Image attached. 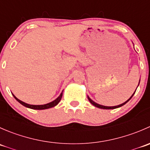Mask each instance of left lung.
<instances>
[{
	"mask_svg": "<svg viewBox=\"0 0 150 150\" xmlns=\"http://www.w3.org/2000/svg\"><path fill=\"white\" fill-rule=\"evenodd\" d=\"M139 82H140V80H139ZM139 85H138V86H139ZM138 86H137V87H138ZM136 91H137V89H136ZM136 91H134V93H133V94H132V96H131V97H130L129 99H128V100L126 101V102H124V103H122V104H119V105H117V106H113V107H107V106L101 105V104H99L96 103V102H93V101L92 100V99H91V98L89 97L88 96V99L89 102H91V104H93V105L94 106V107H98V108H100V109H104V110H113V109H116V108H118V107H122V106H123L124 104H126L127 102H128V101H129L130 99H131V98H132V96H134V93H135V92H136Z\"/></svg>",
	"mask_w": 150,
	"mask_h": 150,
	"instance_id": "8db88e82",
	"label": "left lung"
}]
</instances>
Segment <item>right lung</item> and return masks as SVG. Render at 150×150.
I'll list each match as a JSON object with an SVG mask.
<instances>
[{"instance_id": "add662e5", "label": "right lung", "mask_w": 150, "mask_h": 150, "mask_svg": "<svg viewBox=\"0 0 150 150\" xmlns=\"http://www.w3.org/2000/svg\"><path fill=\"white\" fill-rule=\"evenodd\" d=\"M62 93H63V91H62V93H60L59 96L55 100L53 101V102H49V103L46 104H42V105H33V104H27L25 103V102H22V101L19 100V99H17V98H16L13 94V97L16 99V100L17 101V102H19L21 104H22V105L25 106V107H28V108L33 109V110H46V109H49V108H51V107H55V106H57V104H59V102H60V100L62 99Z\"/></svg>"}]
</instances>
